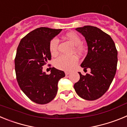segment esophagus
<instances>
[{
	"label": "esophagus",
	"mask_w": 127,
	"mask_h": 127,
	"mask_svg": "<svg viewBox=\"0 0 127 127\" xmlns=\"http://www.w3.org/2000/svg\"><path fill=\"white\" fill-rule=\"evenodd\" d=\"M65 75H66V76H67V75H69V74H70V72L66 71V72H65Z\"/></svg>",
	"instance_id": "1"
}]
</instances>
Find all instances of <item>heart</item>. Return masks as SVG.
<instances>
[{"label": "heart", "mask_w": 127, "mask_h": 127, "mask_svg": "<svg viewBox=\"0 0 127 127\" xmlns=\"http://www.w3.org/2000/svg\"><path fill=\"white\" fill-rule=\"evenodd\" d=\"M65 37L69 40L74 46H76L74 50L77 53H81L83 51V47L81 45V39L75 32H69L65 35ZM58 40L55 37L51 40L50 42V51L52 55H56L58 53ZM78 59L77 57L73 55L70 57L62 55L57 58L55 62L54 65L57 69L63 70H69L77 64Z\"/></svg>", "instance_id": "1"}]
</instances>
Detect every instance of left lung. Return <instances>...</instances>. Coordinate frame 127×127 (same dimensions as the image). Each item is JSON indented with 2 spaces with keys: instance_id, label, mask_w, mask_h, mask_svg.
I'll list each match as a JSON object with an SVG mask.
<instances>
[{
  "instance_id": "8db88e82",
  "label": "left lung",
  "mask_w": 127,
  "mask_h": 127,
  "mask_svg": "<svg viewBox=\"0 0 127 127\" xmlns=\"http://www.w3.org/2000/svg\"><path fill=\"white\" fill-rule=\"evenodd\" d=\"M85 37L88 45V53L81 64L84 71L90 69V73L79 74L80 79L74 84L76 92L87 100L102 97L109 88L117 67L118 51L109 35L98 28L84 26L76 29Z\"/></svg>"
}]
</instances>
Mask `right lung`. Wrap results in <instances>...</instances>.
<instances>
[{
  "label": "right lung",
  "mask_w": 127,
  "mask_h": 127,
  "mask_svg": "<svg viewBox=\"0 0 127 127\" xmlns=\"http://www.w3.org/2000/svg\"><path fill=\"white\" fill-rule=\"evenodd\" d=\"M62 29L40 27L30 32L20 41L14 64L20 88L32 101L39 104L51 102L57 94L58 81L64 72L51 68L50 74L42 71V66L51 60L50 42Z\"/></svg>",
  "instance_id": "1"
}]
</instances>
